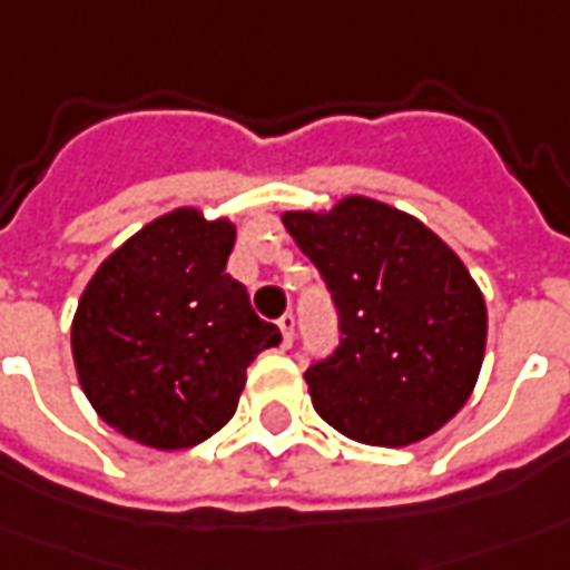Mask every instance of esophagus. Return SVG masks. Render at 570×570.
<instances>
[{
    "label": "esophagus",
    "instance_id": "esophagus-1",
    "mask_svg": "<svg viewBox=\"0 0 570 570\" xmlns=\"http://www.w3.org/2000/svg\"><path fill=\"white\" fill-rule=\"evenodd\" d=\"M278 328H282V347H292L294 344V316L292 313H285V316L278 320Z\"/></svg>",
    "mask_w": 570,
    "mask_h": 570
}]
</instances>
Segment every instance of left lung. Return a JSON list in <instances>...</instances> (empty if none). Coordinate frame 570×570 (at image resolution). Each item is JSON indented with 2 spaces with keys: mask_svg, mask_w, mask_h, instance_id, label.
Segmentation results:
<instances>
[{
  "mask_svg": "<svg viewBox=\"0 0 570 570\" xmlns=\"http://www.w3.org/2000/svg\"><path fill=\"white\" fill-rule=\"evenodd\" d=\"M341 323L337 351L307 368L313 406L344 438L410 446L472 397L488 307L465 263L422 219L366 195L332 210H285Z\"/></svg>",
  "mask_w": 570,
  "mask_h": 570,
  "instance_id": "8db88e82",
  "label": "left lung"
}]
</instances>
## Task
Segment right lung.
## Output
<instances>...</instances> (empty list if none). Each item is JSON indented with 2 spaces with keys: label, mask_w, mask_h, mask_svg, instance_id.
<instances>
[{
  "label": "right lung",
  "mask_w": 570,
  "mask_h": 570,
  "mask_svg": "<svg viewBox=\"0 0 570 570\" xmlns=\"http://www.w3.org/2000/svg\"><path fill=\"white\" fill-rule=\"evenodd\" d=\"M235 223L176 207L127 238L82 292L70 351L101 422L155 450H186L235 415L247 366L282 335L226 273Z\"/></svg>",
  "instance_id": "right-lung-1"
}]
</instances>
